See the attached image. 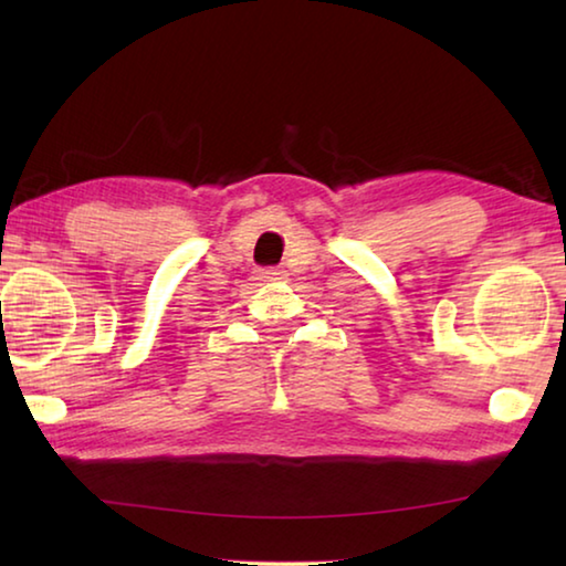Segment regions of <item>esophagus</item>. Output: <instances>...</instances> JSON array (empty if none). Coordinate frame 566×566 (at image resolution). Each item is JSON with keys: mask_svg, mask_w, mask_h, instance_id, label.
<instances>
[{"mask_svg": "<svg viewBox=\"0 0 566 566\" xmlns=\"http://www.w3.org/2000/svg\"><path fill=\"white\" fill-rule=\"evenodd\" d=\"M260 276H262L264 282H276V280H284V272L282 270H274V266H272V270H262Z\"/></svg>", "mask_w": 566, "mask_h": 566, "instance_id": "esophagus-1", "label": "esophagus"}]
</instances>
